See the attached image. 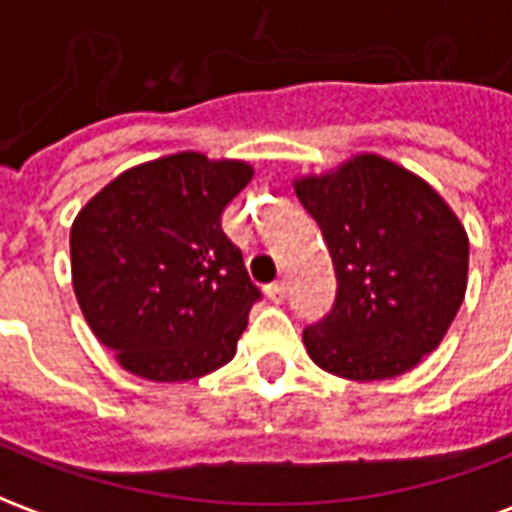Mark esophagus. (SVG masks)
<instances>
[{
	"label": "esophagus",
	"instance_id": "34e87169",
	"mask_svg": "<svg viewBox=\"0 0 512 512\" xmlns=\"http://www.w3.org/2000/svg\"><path fill=\"white\" fill-rule=\"evenodd\" d=\"M268 299L277 301V304H282L285 301V296H288V285H285V279H277V282H271L266 288Z\"/></svg>",
	"mask_w": 512,
	"mask_h": 512
}]
</instances>
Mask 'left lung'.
<instances>
[{
	"mask_svg": "<svg viewBox=\"0 0 512 512\" xmlns=\"http://www.w3.org/2000/svg\"><path fill=\"white\" fill-rule=\"evenodd\" d=\"M296 194L337 274L332 310L304 329L312 362L340 378L378 381L436 351L469 271V238L450 205L381 156L299 180Z\"/></svg>",
	"mask_w": 512,
	"mask_h": 512,
	"instance_id": "8db88e82",
	"label": "left lung"
}]
</instances>
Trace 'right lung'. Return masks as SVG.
I'll use <instances>...</instances> for the list:
<instances>
[{"label": "right lung", "instance_id": "add662e5", "mask_svg": "<svg viewBox=\"0 0 512 512\" xmlns=\"http://www.w3.org/2000/svg\"><path fill=\"white\" fill-rule=\"evenodd\" d=\"M252 180L244 161L175 153L128 169L71 227L73 290L93 334L150 381L227 365L263 293L222 213Z\"/></svg>", "mask_w": 512, "mask_h": 512}]
</instances>
